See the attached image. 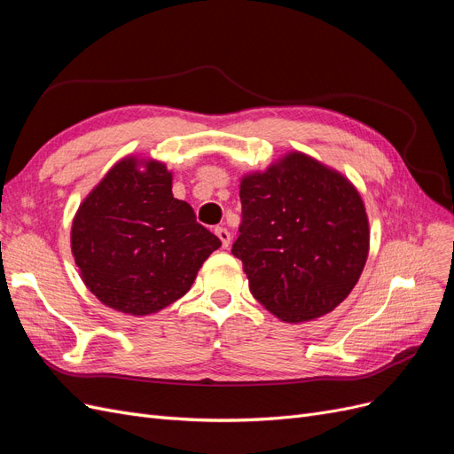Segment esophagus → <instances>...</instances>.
<instances>
[{
    "label": "esophagus",
    "mask_w": 454,
    "mask_h": 454,
    "mask_svg": "<svg viewBox=\"0 0 454 454\" xmlns=\"http://www.w3.org/2000/svg\"><path fill=\"white\" fill-rule=\"evenodd\" d=\"M215 234H217V239L222 240V246L229 247V244H231V232L225 227H217Z\"/></svg>",
    "instance_id": "obj_1"
}]
</instances>
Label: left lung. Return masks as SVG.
<instances>
[{
	"label": "left lung",
	"instance_id": "obj_1",
	"mask_svg": "<svg viewBox=\"0 0 454 454\" xmlns=\"http://www.w3.org/2000/svg\"><path fill=\"white\" fill-rule=\"evenodd\" d=\"M240 202L232 255L272 316L304 323L348 299L370 252L364 200L348 176L293 150L246 173Z\"/></svg>",
	"mask_w": 454,
	"mask_h": 454
}]
</instances>
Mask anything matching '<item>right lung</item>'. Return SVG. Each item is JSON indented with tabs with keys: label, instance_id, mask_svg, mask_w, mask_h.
<instances>
[{
	"label": "right lung",
	"instance_id": "1",
	"mask_svg": "<svg viewBox=\"0 0 454 454\" xmlns=\"http://www.w3.org/2000/svg\"><path fill=\"white\" fill-rule=\"evenodd\" d=\"M220 239L173 195V173L126 155L84 197L71 225V254L84 286L105 306L143 317L184 296Z\"/></svg>",
	"mask_w": 454,
	"mask_h": 454
}]
</instances>
